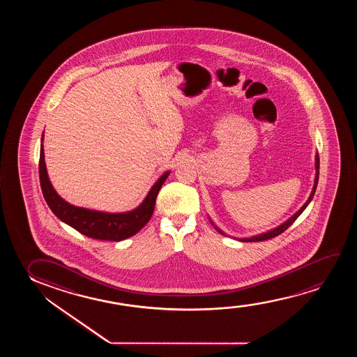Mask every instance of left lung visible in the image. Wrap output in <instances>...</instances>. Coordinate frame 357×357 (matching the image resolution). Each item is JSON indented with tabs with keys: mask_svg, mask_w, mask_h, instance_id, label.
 <instances>
[{
	"mask_svg": "<svg viewBox=\"0 0 357 357\" xmlns=\"http://www.w3.org/2000/svg\"><path fill=\"white\" fill-rule=\"evenodd\" d=\"M318 176H319V157H318V155H316V176H314V185H313L312 192H311V195H310V197H308V200L303 204V207L300 208V210L295 213V215H293V217H290L285 223H283V225H279V227H277V228H274V229L269 230V231H267V233H264V234H259L256 235V236H252V238H246V239H239L240 241H243V243H251V241H264V240H268L272 239V238H274V236H278L279 234H282L283 231H285V230L288 229L290 225H293L294 222L295 220H298V215H301L303 213V210L307 207L308 204L311 202V200H312L313 195H314V192H316V189H317V184H318ZM215 229L218 230L220 231V234H225L222 230L218 229L217 227H215Z\"/></svg>",
	"mask_w": 357,
	"mask_h": 357,
	"instance_id": "left-lung-1",
	"label": "left lung"
}]
</instances>
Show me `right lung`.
Returning a JSON list of instances; mask_svg holds the SVG:
<instances>
[{
    "mask_svg": "<svg viewBox=\"0 0 357 357\" xmlns=\"http://www.w3.org/2000/svg\"><path fill=\"white\" fill-rule=\"evenodd\" d=\"M168 176L169 172H166L163 176H160V179L152 186L151 190L149 191L145 200L142 201V205L130 212L106 213L100 211L82 208L70 205L54 191L46 172L44 146L41 145L40 147V185L45 201L59 220L78 230L79 233L93 239L121 241L137 234L151 218L158 191L161 190Z\"/></svg>",
    "mask_w": 357,
    "mask_h": 357,
    "instance_id": "1",
    "label": "right lung"
}]
</instances>
